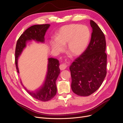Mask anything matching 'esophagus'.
<instances>
[{"label": "esophagus", "mask_w": 123, "mask_h": 123, "mask_svg": "<svg viewBox=\"0 0 123 123\" xmlns=\"http://www.w3.org/2000/svg\"><path fill=\"white\" fill-rule=\"evenodd\" d=\"M67 67V64H62L59 66L60 69L61 70H65Z\"/></svg>", "instance_id": "1"}]
</instances>
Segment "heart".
I'll use <instances>...</instances> for the list:
<instances>
[{
	"instance_id": "obj_1",
	"label": "heart",
	"mask_w": 123,
	"mask_h": 123,
	"mask_svg": "<svg viewBox=\"0 0 123 123\" xmlns=\"http://www.w3.org/2000/svg\"><path fill=\"white\" fill-rule=\"evenodd\" d=\"M90 37V31L86 26L72 24L63 26L56 35V40L51 41L52 49L57 51L63 50L67 45L68 53L72 57L82 54L86 49Z\"/></svg>"
}]
</instances>
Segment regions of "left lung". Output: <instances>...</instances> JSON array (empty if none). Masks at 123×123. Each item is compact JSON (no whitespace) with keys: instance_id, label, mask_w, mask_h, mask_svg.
I'll list each match as a JSON object with an SVG mask.
<instances>
[{"instance_id":"left-lung-1","label":"left lung","mask_w":123,"mask_h":123,"mask_svg":"<svg viewBox=\"0 0 123 123\" xmlns=\"http://www.w3.org/2000/svg\"><path fill=\"white\" fill-rule=\"evenodd\" d=\"M91 39L85 51L69 67L71 75V89L80 96H88L101 86L107 74L106 39L103 32L94 21Z\"/></svg>"}]
</instances>
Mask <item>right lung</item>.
<instances>
[{"label": "right lung", "mask_w": 123, "mask_h": 123, "mask_svg": "<svg viewBox=\"0 0 123 123\" xmlns=\"http://www.w3.org/2000/svg\"><path fill=\"white\" fill-rule=\"evenodd\" d=\"M50 24L34 25L26 30L21 35L17 41L15 49V65L18 73H19L18 67V59L22 53L23 49L26 46L28 41L34 40L37 42L44 43V36ZM47 72L46 78L43 85L34 91H30L26 88L21 81V84L29 94L36 99L46 102L52 99L57 93L56 85V80L60 71L59 62L55 58H49L48 59Z\"/></svg>", "instance_id": "obj_1"}]
</instances>
